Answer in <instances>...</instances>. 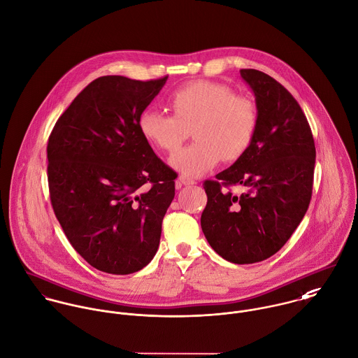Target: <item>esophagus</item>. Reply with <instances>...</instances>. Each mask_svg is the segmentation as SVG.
<instances>
[{
    "mask_svg": "<svg viewBox=\"0 0 358 358\" xmlns=\"http://www.w3.org/2000/svg\"><path fill=\"white\" fill-rule=\"evenodd\" d=\"M178 182H180L181 185H194V184H195V181H194L192 178H188L187 176H180V177H178Z\"/></svg>",
    "mask_w": 358,
    "mask_h": 358,
    "instance_id": "34e87169",
    "label": "esophagus"
}]
</instances>
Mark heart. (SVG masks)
Instances as JSON below:
<instances>
[{
    "label": "heart",
    "instance_id": "obj_1",
    "mask_svg": "<svg viewBox=\"0 0 358 358\" xmlns=\"http://www.w3.org/2000/svg\"><path fill=\"white\" fill-rule=\"evenodd\" d=\"M173 115L146 108L138 130L146 141L169 152L178 149L189 127L195 141L176 152L169 163L187 177L208 173L224 156L238 159L249 148L257 126L255 103L220 83L195 81L170 99Z\"/></svg>",
    "mask_w": 358,
    "mask_h": 358
}]
</instances>
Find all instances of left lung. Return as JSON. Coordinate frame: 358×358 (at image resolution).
I'll return each mask as SVG.
<instances>
[{
  "mask_svg": "<svg viewBox=\"0 0 358 358\" xmlns=\"http://www.w3.org/2000/svg\"><path fill=\"white\" fill-rule=\"evenodd\" d=\"M255 94L257 126L249 148L206 181L202 231L222 259L252 264L275 255L306 215L315 164L307 119L284 85L266 73L242 69ZM242 185L239 197L222 186Z\"/></svg>",
  "mask_w": 358,
  "mask_h": 358,
  "instance_id": "left-lung-1",
  "label": "left lung"
}]
</instances>
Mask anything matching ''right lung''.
<instances>
[{"mask_svg":"<svg viewBox=\"0 0 358 358\" xmlns=\"http://www.w3.org/2000/svg\"><path fill=\"white\" fill-rule=\"evenodd\" d=\"M166 81L99 77L74 98L48 140L55 215L76 252L108 274L149 264L174 199L177 174L138 130L141 112Z\"/></svg>","mask_w":358,"mask_h":358,"instance_id":"right-lung-1","label":"right lung"}]
</instances>
